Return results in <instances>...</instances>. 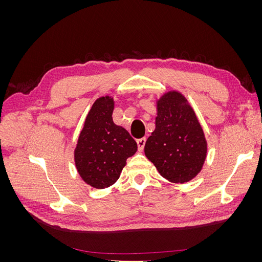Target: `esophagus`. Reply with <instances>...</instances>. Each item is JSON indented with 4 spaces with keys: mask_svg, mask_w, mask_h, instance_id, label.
Here are the masks:
<instances>
[{
    "mask_svg": "<svg viewBox=\"0 0 262 262\" xmlns=\"http://www.w3.org/2000/svg\"><path fill=\"white\" fill-rule=\"evenodd\" d=\"M145 142H146V139L145 138H142V139H139L137 140V143H138V148L140 152H142V150L144 149V146H145Z\"/></svg>",
    "mask_w": 262,
    "mask_h": 262,
    "instance_id": "1",
    "label": "esophagus"
}]
</instances>
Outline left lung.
<instances>
[{"label":"left lung","mask_w":262,"mask_h":262,"mask_svg":"<svg viewBox=\"0 0 262 262\" xmlns=\"http://www.w3.org/2000/svg\"><path fill=\"white\" fill-rule=\"evenodd\" d=\"M155 125L145 143L146 157L171 182L194 178L207 157V141L193 109L180 93L168 92L157 101Z\"/></svg>","instance_id":"obj_1"}]
</instances>
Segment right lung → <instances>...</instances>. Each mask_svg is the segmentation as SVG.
<instances>
[{
	"label": "right lung",
	"instance_id": "add662e5",
	"mask_svg": "<svg viewBox=\"0 0 262 262\" xmlns=\"http://www.w3.org/2000/svg\"><path fill=\"white\" fill-rule=\"evenodd\" d=\"M114 99L100 97L85 119L74 150L76 169L82 179L94 188L104 189L120 177L128 157L138 145L129 132L113 121Z\"/></svg>",
	"mask_w": 262,
	"mask_h": 262
}]
</instances>
